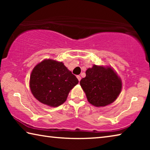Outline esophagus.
Here are the masks:
<instances>
[{
	"instance_id": "obj_1",
	"label": "esophagus",
	"mask_w": 150,
	"mask_h": 150,
	"mask_svg": "<svg viewBox=\"0 0 150 150\" xmlns=\"http://www.w3.org/2000/svg\"><path fill=\"white\" fill-rule=\"evenodd\" d=\"M77 79H78L79 81H81V76H80V75H77Z\"/></svg>"
}]
</instances>
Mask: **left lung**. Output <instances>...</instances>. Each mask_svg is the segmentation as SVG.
<instances>
[{
	"mask_svg": "<svg viewBox=\"0 0 150 150\" xmlns=\"http://www.w3.org/2000/svg\"><path fill=\"white\" fill-rule=\"evenodd\" d=\"M89 103L96 107L105 106L115 101L121 92L120 78L110 67L94 65L86 71L80 81Z\"/></svg>",
	"mask_w": 150,
	"mask_h": 150,
	"instance_id": "left-lung-1",
	"label": "left lung"
}]
</instances>
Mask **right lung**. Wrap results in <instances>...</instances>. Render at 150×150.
<instances>
[{"mask_svg": "<svg viewBox=\"0 0 150 150\" xmlns=\"http://www.w3.org/2000/svg\"><path fill=\"white\" fill-rule=\"evenodd\" d=\"M79 83L62 62L45 59L33 69L30 87L40 103L53 107L65 102L69 91Z\"/></svg>", "mask_w": 150, "mask_h": 150, "instance_id": "obj_1", "label": "right lung"}]
</instances>
